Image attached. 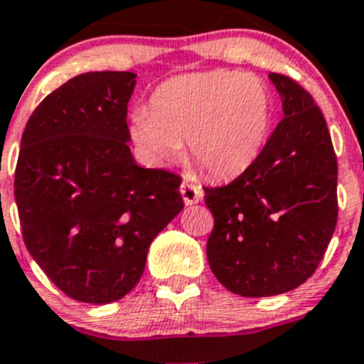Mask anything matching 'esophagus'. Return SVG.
<instances>
[{"label":"esophagus","mask_w":364,"mask_h":364,"mask_svg":"<svg viewBox=\"0 0 364 364\" xmlns=\"http://www.w3.org/2000/svg\"><path fill=\"white\" fill-rule=\"evenodd\" d=\"M179 192H181L185 205H194V203L201 201V198H203L201 186L194 185V183H188V181L181 183V188H179Z\"/></svg>","instance_id":"34e87169"}]
</instances>
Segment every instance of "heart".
<instances>
[{
  "label": "heart",
  "mask_w": 364,
  "mask_h": 364,
  "mask_svg": "<svg viewBox=\"0 0 364 364\" xmlns=\"http://www.w3.org/2000/svg\"><path fill=\"white\" fill-rule=\"evenodd\" d=\"M274 97L261 77L230 70L174 77L132 116L134 141L156 159L186 156L214 179L250 168L268 141Z\"/></svg>",
  "instance_id": "obj_1"
}]
</instances>
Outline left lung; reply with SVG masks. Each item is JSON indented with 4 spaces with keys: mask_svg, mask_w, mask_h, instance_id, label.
Here are the masks:
<instances>
[{
    "mask_svg": "<svg viewBox=\"0 0 364 364\" xmlns=\"http://www.w3.org/2000/svg\"><path fill=\"white\" fill-rule=\"evenodd\" d=\"M283 119L259 159L234 181L205 186L214 215L206 241L210 270L243 297L294 290L325 257L337 225V158L332 137L309 90L270 72Z\"/></svg>",
    "mask_w": 364,
    "mask_h": 364,
    "instance_id": "1",
    "label": "left lung"
}]
</instances>
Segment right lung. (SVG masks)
I'll use <instances>...</instances> for the list:
<instances>
[{"label": "right lung", "instance_id": "add662e5", "mask_svg": "<svg viewBox=\"0 0 364 364\" xmlns=\"http://www.w3.org/2000/svg\"><path fill=\"white\" fill-rule=\"evenodd\" d=\"M134 72H85L36 107L14 172L23 241L68 297L112 303L141 279L154 237L183 208L181 178L130 154Z\"/></svg>", "mask_w": 364, "mask_h": 364}]
</instances>
